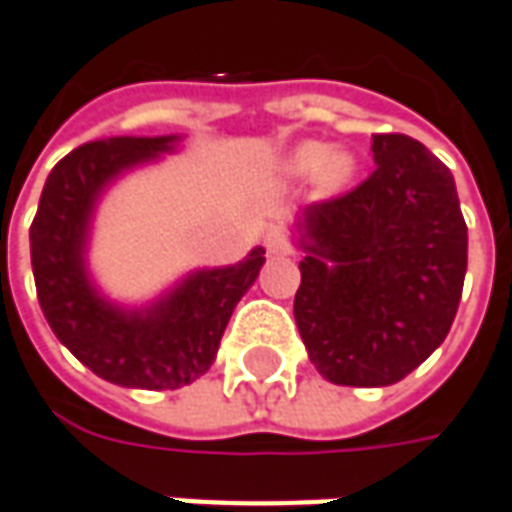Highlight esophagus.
<instances>
[{
  "instance_id": "34e87169",
  "label": "esophagus",
  "mask_w": 512,
  "mask_h": 512,
  "mask_svg": "<svg viewBox=\"0 0 512 512\" xmlns=\"http://www.w3.org/2000/svg\"><path fill=\"white\" fill-rule=\"evenodd\" d=\"M263 246L269 255H289L291 252V240L283 229H269L266 238H263Z\"/></svg>"
}]
</instances>
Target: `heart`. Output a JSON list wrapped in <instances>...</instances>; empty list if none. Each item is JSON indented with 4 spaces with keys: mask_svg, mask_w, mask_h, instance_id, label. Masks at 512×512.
<instances>
[{
    "mask_svg": "<svg viewBox=\"0 0 512 512\" xmlns=\"http://www.w3.org/2000/svg\"><path fill=\"white\" fill-rule=\"evenodd\" d=\"M286 172L291 178H311L317 175V181L323 189H340L351 181L354 175V158L343 150L328 152L326 144L317 141H306L300 147H294L286 158Z\"/></svg>",
    "mask_w": 512,
    "mask_h": 512,
    "instance_id": "1",
    "label": "heart"
}]
</instances>
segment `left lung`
Instances as JSON below:
<instances>
[{
    "mask_svg": "<svg viewBox=\"0 0 512 512\" xmlns=\"http://www.w3.org/2000/svg\"><path fill=\"white\" fill-rule=\"evenodd\" d=\"M377 169L303 212L294 320L334 385H394L448 337L467 272L450 169L399 133L371 138ZM332 266L328 267L327 263Z\"/></svg>",
    "mask_w": 512,
    "mask_h": 512,
    "instance_id": "obj_1",
    "label": "left lung"
}]
</instances>
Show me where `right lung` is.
<instances>
[{
  "instance_id": "right-lung-1",
  "label": "right lung",
  "mask_w": 512,
  "mask_h": 512,
  "mask_svg": "<svg viewBox=\"0 0 512 512\" xmlns=\"http://www.w3.org/2000/svg\"><path fill=\"white\" fill-rule=\"evenodd\" d=\"M164 138L90 141L47 175L30 223V263L39 306L53 334L93 374L124 388L172 391L215 362L226 323L255 283L266 249L229 269H206L147 311H121L98 297L84 274V235L98 192L121 169L172 147Z\"/></svg>"
}]
</instances>
